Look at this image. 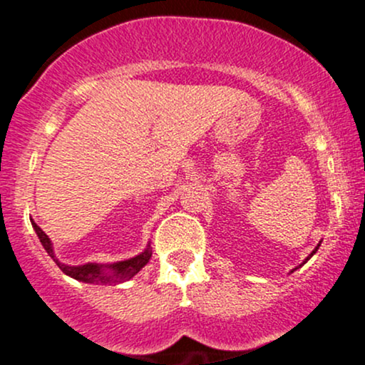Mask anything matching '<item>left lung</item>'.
Instances as JSON below:
<instances>
[{
    "label": "left lung",
    "mask_w": 365,
    "mask_h": 365,
    "mask_svg": "<svg viewBox=\"0 0 365 365\" xmlns=\"http://www.w3.org/2000/svg\"><path fill=\"white\" fill-rule=\"evenodd\" d=\"M319 245H321V244H317V247H316V249H314V250H312V252H311V254H309V257H307V259H305V261H304L302 264H300V266H304V264H305V262H307V261H309V259H311V257H312V255L317 252V249H319ZM300 266H299V267H300ZM299 267H295V269H299ZM295 269H292V271H290V273H293V271H295Z\"/></svg>",
    "instance_id": "obj_1"
}]
</instances>
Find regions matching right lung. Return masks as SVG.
Here are the masks:
<instances>
[{
	"label": "right lung",
	"instance_id": "1",
	"mask_svg": "<svg viewBox=\"0 0 365 365\" xmlns=\"http://www.w3.org/2000/svg\"><path fill=\"white\" fill-rule=\"evenodd\" d=\"M31 223H32V226H34L37 237H39L44 250L51 255V259L58 264V267H60V269L66 276H70V278L77 279V282H82V283H92V284L123 283L139 273L142 267L149 262L150 255H153L150 245H148V249H144V252L135 255V257H130V259H127V261H118V262H113V264L87 262V264H81V266H70V264L60 262V259L54 255L53 244H51V240H49V237L46 235V233L34 223V221H31Z\"/></svg>",
	"mask_w": 365,
	"mask_h": 365
}]
</instances>
